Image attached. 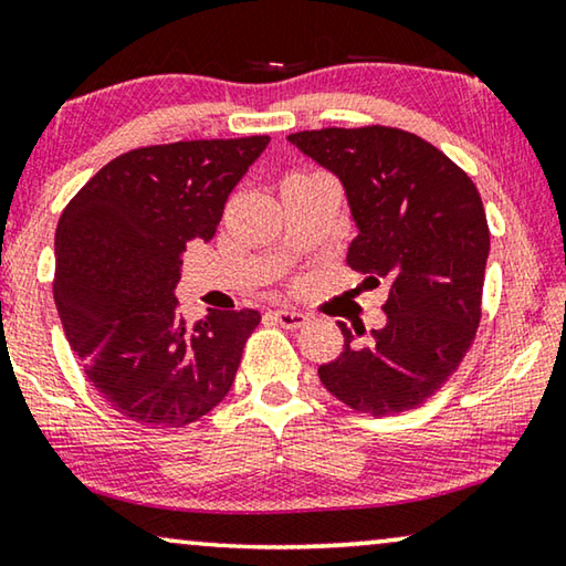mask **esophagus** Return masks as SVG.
Segmentation results:
<instances>
[{
	"label": "esophagus",
	"mask_w": 566,
	"mask_h": 566,
	"mask_svg": "<svg viewBox=\"0 0 566 566\" xmlns=\"http://www.w3.org/2000/svg\"><path fill=\"white\" fill-rule=\"evenodd\" d=\"M272 315L284 329H300L307 325V319H310L304 312H297V310H276V312H272Z\"/></svg>",
	"instance_id": "34e87169"
}]
</instances>
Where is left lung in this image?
Here are the masks:
<instances>
[{
    "label": "left lung",
    "mask_w": 566,
    "mask_h": 566,
    "mask_svg": "<svg viewBox=\"0 0 566 566\" xmlns=\"http://www.w3.org/2000/svg\"><path fill=\"white\" fill-rule=\"evenodd\" d=\"M302 154L345 186L360 234L347 264L390 280L388 325L319 365L339 402L367 416H396L433 398L459 370L481 322L489 221L479 188L443 150L390 125L292 133ZM365 335V329H357Z\"/></svg>",
    "instance_id": "1"
}]
</instances>
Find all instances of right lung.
Returning <instances> with one entry per match:
<instances>
[{
    "mask_svg": "<svg viewBox=\"0 0 566 566\" xmlns=\"http://www.w3.org/2000/svg\"><path fill=\"white\" fill-rule=\"evenodd\" d=\"M269 136L178 140L103 166L62 211L55 304L93 388L148 428H184L227 398L256 310L178 312L181 254L211 241L229 193Z\"/></svg>",
    "mask_w": 566,
    "mask_h": 566,
    "instance_id": "obj_1",
    "label": "right lung"
}]
</instances>
